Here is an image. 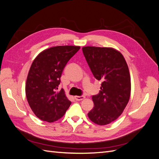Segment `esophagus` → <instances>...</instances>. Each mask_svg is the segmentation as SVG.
Listing matches in <instances>:
<instances>
[{
	"mask_svg": "<svg viewBox=\"0 0 159 159\" xmlns=\"http://www.w3.org/2000/svg\"><path fill=\"white\" fill-rule=\"evenodd\" d=\"M85 96L84 95H81V96H75V99L76 101H81L85 99Z\"/></svg>",
	"mask_w": 159,
	"mask_h": 159,
	"instance_id": "1",
	"label": "esophagus"
}]
</instances>
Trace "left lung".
<instances>
[{
  "instance_id": "obj_1",
  "label": "left lung",
  "mask_w": 159,
  "mask_h": 159,
  "mask_svg": "<svg viewBox=\"0 0 159 159\" xmlns=\"http://www.w3.org/2000/svg\"><path fill=\"white\" fill-rule=\"evenodd\" d=\"M84 55L98 80H102L99 94L93 95L94 106L89 119L105 125L122 114L131 96V76L127 62L119 51L113 48L85 46Z\"/></svg>"
}]
</instances>
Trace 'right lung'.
Returning a JSON list of instances; mask_svg holds the SVG:
<instances>
[{
	"label": "right lung",
	"instance_id": "right-lung-1",
	"mask_svg": "<svg viewBox=\"0 0 159 159\" xmlns=\"http://www.w3.org/2000/svg\"><path fill=\"white\" fill-rule=\"evenodd\" d=\"M80 48L58 46L41 52L34 60L26 82V95L37 117L48 123L64 116L71 105L64 90L56 91L66 64Z\"/></svg>",
	"mask_w": 159,
	"mask_h": 159
}]
</instances>
